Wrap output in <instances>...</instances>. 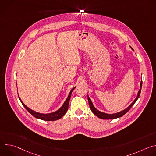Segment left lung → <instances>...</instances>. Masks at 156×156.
I'll use <instances>...</instances> for the list:
<instances>
[{
  "mask_svg": "<svg viewBox=\"0 0 156 156\" xmlns=\"http://www.w3.org/2000/svg\"><path fill=\"white\" fill-rule=\"evenodd\" d=\"M131 49L132 50L133 48L131 47H130ZM142 80L141 81V83H140V90L138 93V95H137V97L136 98V99L134 100V101H133L127 108H126L125 109L120 111V112H117V113H115V114H106V113H104V112H101V111L98 110L97 108H95V107L94 106L91 99L90 98V97H89V96L87 95V99H88V102H89V105H90V108L92 112H93V114L94 115H96L98 117L101 119H117V118H119V117H122L123 115H124L131 108V107L135 104V103L136 102V101L138 100V99L140 97V93H141V87H142Z\"/></svg>",
  "mask_w": 156,
  "mask_h": 156,
  "instance_id": "8db88e82",
  "label": "left lung"
}]
</instances>
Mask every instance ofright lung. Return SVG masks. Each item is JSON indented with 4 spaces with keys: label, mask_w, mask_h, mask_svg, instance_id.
I'll return each mask as SVG.
<instances>
[{
    "label": "right lung",
    "mask_w": 156,
    "mask_h": 156,
    "mask_svg": "<svg viewBox=\"0 0 156 156\" xmlns=\"http://www.w3.org/2000/svg\"><path fill=\"white\" fill-rule=\"evenodd\" d=\"M75 87H76V86L74 87L72 89V90L70 91L68 98H66V101L64 102L62 106L58 110H56L55 112L49 113V114H41V113L35 112V111H34V110H31V108H28L23 102H22V101L21 100V99L20 98L19 96H18V98H19L21 104H23V105L25 107V108L34 117H36L38 119L45 120V121H54V120H58V119H61L66 114V112H67L68 108H69V101H70V98H71L72 93V91H73V90Z\"/></svg>",
    "instance_id": "add662e5"
}]
</instances>
